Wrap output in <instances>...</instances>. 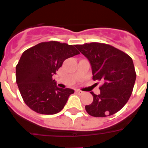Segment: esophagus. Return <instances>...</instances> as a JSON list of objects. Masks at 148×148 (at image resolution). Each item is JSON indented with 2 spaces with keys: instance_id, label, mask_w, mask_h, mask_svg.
<instances>
[{
  "instance_id": "1",
  "label": "esophagus",
  "mask_w": 148,
  "mask_h": 148,
  "mask_svg": "<svg viewBox=\"0 0 148 148\" xmlns=\"http://www.w3.org/2000/svg\"><path fill=\"white\" fill-rule=\"evenodd\" d=\"M76 93H79V94H83L84 93V92L82 91V90H76Z\"/></svg>"
}]
</instances>
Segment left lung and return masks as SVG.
Instances as JSON below:
<instances>
[{
	"label": "left lung",
	"mask_w": 148,
	"mask_h": 148,
	"mask_svg": "<svg viewBox=\"0 0 148 148\" xmlns=\"http://www.w3.org/2000/svg\"><path fill=\"white\" fill-rule=\"evenodd\" d=\"M91 66L93 79L101 81L99 95L90 92L93 103L85 106L90 115H112L128 102L136 79L132 59L123 51L110 45L91 42L76 45Z\"/></svg>",
	"instance_id": "1"
}]
</instances>
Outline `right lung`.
Segmentation results:
<instances>
[{
  "label": "right lung",
  "instance_id": "1",
  "mask_svg": "<svg viewBox=\"0 0 148 148\" xmlns=\"http://www.w3.org/2000/svg\"><path fill=\"white\" fill-rule=\"evenodd\" d=\"M75 46L45 42L21 55L16 67V83L22 99L33 111L42 114L58 113L74 93L70 88H58L52 76L66 59L80 54Z\"/></svg>",
  "mask_w": 148,
  "mask_h": 148
}]
</instances>
